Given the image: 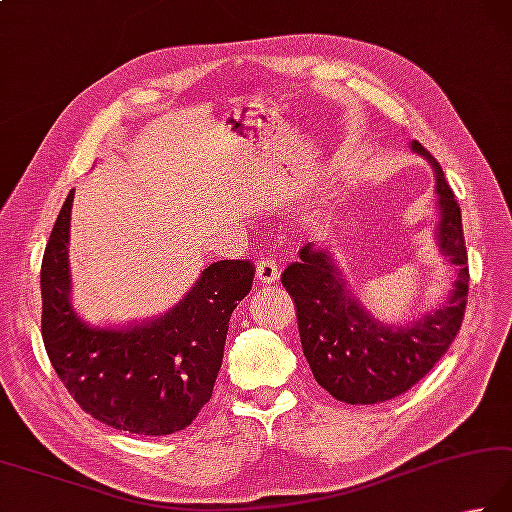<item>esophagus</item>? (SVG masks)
Returning <instances> with one entry per match:
<instances>
[{"mask_svg": "<svg viewBox=\"0 0 512 512\" xmlns=\"http://www.w3.org/2000/svg\"><path fill=\"white\" fill-rule=\"evenodd\" d=\"M257 279L262 284H275L279 279V264L275 259H264L257 264Z\"/></svg>", "mask_w": 512, "mask_h": 512, "instance_id": "esophagus-1", "label": "esophagus"}]
</instances>
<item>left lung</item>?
I'll use <instances>...</instances> for the list:
<instances>
[{
	"label": "left lung",
	"instance_id": "obj_1",
	"mask_svg": "<svg viewBox=\"0 0 512 512\" xmlns=\"http://www.w3.org/2000/svg\"><path fill=\"white\" fill-rule=\"evenodd\" d=\"M413 150L435 168L439 248L457 266L453 295L444 306L404 328L379 324L346 293L330 250L310 244L282 275L297 308L310 370L319 386L346 404H379L406 393L446 355L464 322L470 275L462 210L437 159L419 142H413Z\"/></svg>",
	"mask_w": 512,
	"mask_h": 512
}]
</instances>
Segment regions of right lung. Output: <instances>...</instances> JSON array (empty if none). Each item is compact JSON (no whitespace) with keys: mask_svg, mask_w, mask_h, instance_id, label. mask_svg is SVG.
Returning <instances> with one entry per match:
<instances>
[{"mask_svg":"<svg viewBox=\"0 0 512 512\" xmlns=\"http://www.w3.org/2000/svg\"><path fill=\"white\" fill-rule=\"evenodd\" d=\"M73 190L42 259V337L79 408L110 428L170 435L195 422L224 359L228 322L250 293L255 264H210L177 308L135 328H90L70 306L68 228Z\"/></svg>","mask_w":512,"mask_h":512,"instance_id":"obj_1","label":"right lung"}]
</instances>
